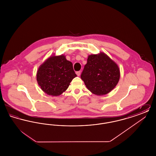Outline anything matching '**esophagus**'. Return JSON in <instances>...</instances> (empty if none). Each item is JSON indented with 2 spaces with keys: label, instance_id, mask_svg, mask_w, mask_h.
Returning a JSON list of instances; mask_svg holds the SVG:
<instances>
[{
  "label": "esophagus",
  "instance_id": "1",
  "mask_svg": "<svg viewBox=\"0 0 156 156\" xmlns=\"http://www.w3.org/2000/svg\"><path fill=\"white\" fill-rule=\"evenodd\" d=\"M76 74L78 76H80V74H81V71H76Z\"/></svg>",
  "mask_w": 156,
  "mask_h": 156
}]
</instances>
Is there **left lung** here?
Segmentation results:
<instances>
[{
	"label": "left lung",
	"instance_id": "1",
	"mask_svg": "<svg viewBox=\"0 0 156 156\" xmlns=\"http://www.w3.org/2000/svg\"><path fill=\"white\" fill-rule=\"evenodd\" d=\"M81 78L91 92L104 95L116 86L120 78V70L113 61L101 52L88 56Z\"/></svg>",
	"mask_w": 156,
	"mask_h": 156
}]
</instances>
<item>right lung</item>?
I'll return each instance as SVG.
<instances>
[{
  "label": "right lung",
  "mask_w": 156,
  "mask_h": 156,
  "mask_svg": "<svg viewBox=\"0 0 156 156\" xmlns=\"http://www.w3.org/2000/svg\"><path fill=\"white\" fill-rule=\"evenodd\" d=\"M76 76L73 63L63 55L52 56L39 67L37 73L38 84L47 95L58 96L68 88Z\"/></svg>",
  "instance_id": "add662e5"
}]
</instances>
